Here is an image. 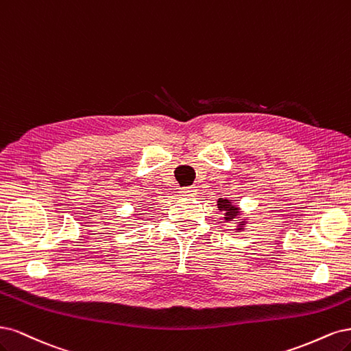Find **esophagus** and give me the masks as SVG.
<instances>
[{"instance_id": "34e87169", "label": "esophagus", "mask_w": 351, "mask_h": 351, "mask_svg": "<svg viewBox=\"0 0 351 351\" xmlns=\"http://www.w3.org/2000/svg\"><path fill=\"white\" fill-rule=\"evenodd\" d=\"M179 194L185 197V198H192L197 195V189L194 186H188V188H180L179 189Z\"/></svg>"}]
</instances>
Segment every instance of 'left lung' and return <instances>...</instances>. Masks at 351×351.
Masks as SVG:
<instances>
[{
  "label": "left lung",
  "instance_id": "1",
  "mask_svg": "<svg viewBox=\"0 0 351 351\" xmlns=\"http://www.w3.org/2000/svg\"><path fill=\"white\" fill-rule=\"evenodd\" d=\"M217 208L219 211L224 213V220L230 223L236 221V232H243L246 224H247V217H243L242 210L237 207L234 199H228V198H219L217 199Z\"/></svg>",
  "mask_w": 351,
  "mask_h": 351
}]
</instances>
